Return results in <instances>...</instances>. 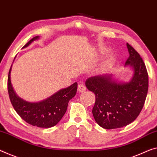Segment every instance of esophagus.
Instances as JSON below:
<instances>
[{
  "instance_id": "34e87169",
  "label": "esophagus",
  "mask_w": 157,
  "mask_h": 157,
  "mask_svg": "<svg viewBox=\"0 0 157 157\" xmlns=\"http://www.w3.org/2000/svg\"><path fill=\"white\" fill-rule=\"evenodd\" d=\"M78 90L79 91L80 93H83L85 92V91L86 90V88L85 85H84L83 83H79L78 86Z\"/></svg>"
}]
</instances>
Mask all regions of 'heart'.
<instances>
[{
    "label": "heart",
    "instance_id": "heart-1",
    "mask_svg": "<svg viewBox=\"0 0 157 157\" xmlns=\"http://www.w3.org/2000/svg\"><path fill=\"white\" fill-rule=\"evenodd\" d=\"M109 51V49L108 48H106V47L100 48V50H99V55H100V56H102V55H105L107 53H108ZM115 60H116V57L114 55H109V56L102 62V64H101V66L100 67V73L105 74L109 71L110 69L112 68L113 66H114Z\"/></svg>",
    "mask_w": 157,
    "mask_h": 157
}]
</instances>
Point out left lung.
Masks as SVG:
<instances>
[{
    "mask_svg": "<svg viewBox=\"0 0 157 157\" xmlns=\"http://www.w3.org/2000/svg\"><path fill=\"white\" fill-rule=\"evenodd\" d=\"M129 57L125 67L132 74L129 81H119L112 74L91 76L86 86L95 95L93 115L97 124L105 129L126 126L136 119L143 109L148 91V74L143 59L126 43Z\"/></svg>",
    "mask_w": 157,
    "mask_h": 157,
    "instance_id": "8db88e82",
    "label": "left lung"
}]
</instances>
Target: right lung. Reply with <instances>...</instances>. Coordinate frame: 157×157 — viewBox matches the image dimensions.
I'll use <instances>...</instances> for the list:
<instances>
[{
  "instance_id": "right-lung-1",
  "label": "right lung",
  "mask_w": 157,
  "mask_h": 157,
  "mask_svg": "<svg viewBox=\"0 0 157 157\" xmlns=\"http://www.w3.org/2000/svg\"><path fill=\"white\" fill-rule=\"evenodd\" d=\"M38 38L39 36L33 38L23 48L28 47ZM12 66L8 74V90L10 100L16 112L21 119L33 126L50 128L58 124L66 112L69 100L76 95L78 86L76 82L40 102H28L14 92L10 78Z\"/></svg>"
}]
</instances>
